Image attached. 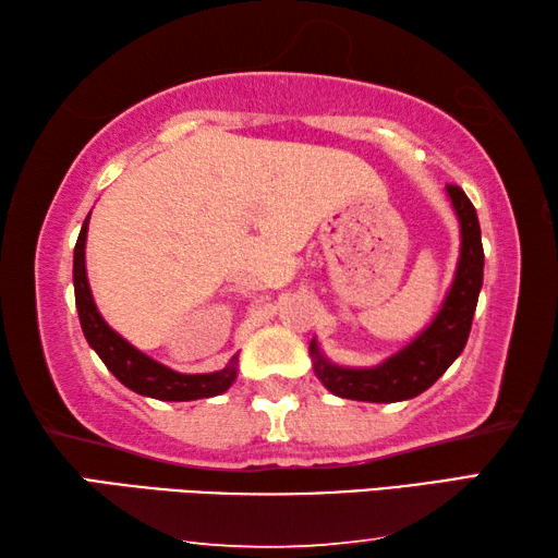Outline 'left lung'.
<instances>
[{"mask_svg": "<svg viewBox=\"0 0 558 558\" xmlns=\"http://www.w3.org/2000/svg\"><path fill=\"white\" fill-rule=\"evenodd\" d=\"M446 192L460 221V260L436 319L401 352H396L381 364L369 366V369L337 366L319 352L315 339L310 342L317 379L339 399L369 403L413 399V396L430 389L465 349L480 288H483L485 251L483 239H480L475 206L456 184H448Z\"/></svg>", "mask_w": 558, "mask_h": 558, "instance_id": "8db88e82", "label": "left lung"}]
</instances>
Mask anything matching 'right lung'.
<instances>
[{"mask_svg":"<svg viewBox=\"0 0 558 558\" xmlns=\"http://www.w3.org/2000/svg\"><path fill=\"white\" fill-rule=\"evenodd\" d=\"M90 219V214H88ZM88 219L83 221L78 241L73 251V288H75V307H78L81 329L86 335L88 344L96 349V354L102 359V364L116 374L120 384H125L130 391L159 401H196L211 399V396L223 393L235 381V364L239 356H233L229 366L221 372L211 374H179L169 366L155 362L140 349L132 347L128 339H122L112 329L102 315L98 313L96 302L86 276V235H88Z\"/></svg>","mask_w":558,"mask_h":558,"instance_id":"right-lung-1","label":"right lung"}]
</instances>
